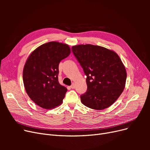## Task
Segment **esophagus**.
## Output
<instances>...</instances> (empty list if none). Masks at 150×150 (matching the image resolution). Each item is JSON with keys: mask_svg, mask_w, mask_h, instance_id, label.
Here are the masks:
<instances>
[{"mask_svg": "<svg viewBox=\"0 0 150 150\" xmlns=\"http://www.w3.org/2000/svg\"><path fill=\"white\" fill-rule=\"evenodd\" d=\"M70 87H71V89H74V88H75V87H76L75 83H72V84H71V86H70Z\"/></svg>", "mask_w": 150, "mask_h": 150, "instance_id": "34e87169", "label": "esophagus"}]
</instances>
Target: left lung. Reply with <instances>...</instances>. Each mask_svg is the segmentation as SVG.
<instances>
[{"label":"left lung","mask_w":150,"mask_h":150,"mask_svg":"<svg viewBox=\"0 0 150 150\" xmlns=\"http://www.w3.org/2000/svg\"><path fill=\"white\" fill-rule=\"evenodd\" d=\"M72 51L87 76V91L80 96L84 106L101 110L111 106L125 88L126 71L117 54L92 44H80Z\"/></svg>","instance_id":"8db88e82"}]
</instances>
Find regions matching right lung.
<instances>
[{
    "label": "right lung",
    "instance_id": "right-lung-1",
    "mask_svg": "<svg viewBox=\"0 0 150 150\" xmlns=\"http://www.w3.org/2000/svg\"><path fill=\"white\" fill-rule=\"evenodd\" d=\"M71 53L66 44L45 43L30 53L23 69L27 94L37 105L51 110L61 105L67 88L58 81L59 64Z\"/></svg>",
    "mask_w": 150,
    "mask_h": 150
}]
</instances>
